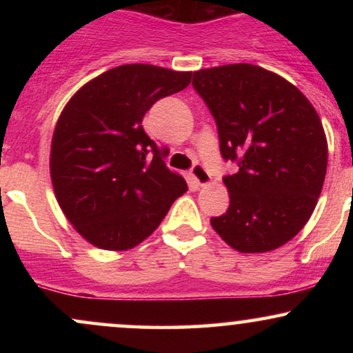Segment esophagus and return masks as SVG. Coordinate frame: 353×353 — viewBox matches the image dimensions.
Instances as JSON below:
<instances>
[{"label":"esophagus","instance_id":"esophagus-1","mask_svg":"<svg viewBox=\"0 0 353 353\" xmlns=\"http://www.w3.org/2000/svg\"><path fill=\"white\" fill-rule=\"evenodd\" d=\"M190 177H192L194 182H196L197 185H201V188L202 185H208L210 182V174L202 164H196L190 169Z\"/></svg>","mask_w":353,"mask_h":353}]
</instances>
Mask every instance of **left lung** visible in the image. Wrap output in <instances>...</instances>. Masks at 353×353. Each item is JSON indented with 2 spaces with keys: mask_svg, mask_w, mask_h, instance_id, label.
Wrapping results in <instances>:
<instances>
[{
  "mask_svg": "<svg viewBox=\"0 0 353 353\" xmlns=\"http://www.w3.org/2000/svg\"><path fill=\"white\" fill-rule=\"evenodd\" d=\"M192 88L217 125L229 209L210 225L244 254L267 252L301 232L327 171V139L309 99L281 76L254 64L194 72Z\"/></svg>",
  "mask_w": 353,
  "mask_h": 353,
  "instance_id": "8db88e82",
  "label": "left lung"
}]
</instances>
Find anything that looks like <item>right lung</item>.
I'll return each instance as SVG.
<instances>
[{
	"mask_svg": "<svg viewBox=\"0 0 353 353\" xmlns=\"http://www.w3.org/2000/svg\"><path fill=\"white\" fill-rule=\"evenodd\" d=\"M190 72L124 64L89 81L61 112L51 179L64 216L99 249L149 237L188 190L165 168L143 119L154 103L188 88Z\"/></svg>",
	"mask_w": 353,
	"mask_h": 353,
	"instance_id": "right-lung-1",
	"label": "right lung"
}]
</instances>
